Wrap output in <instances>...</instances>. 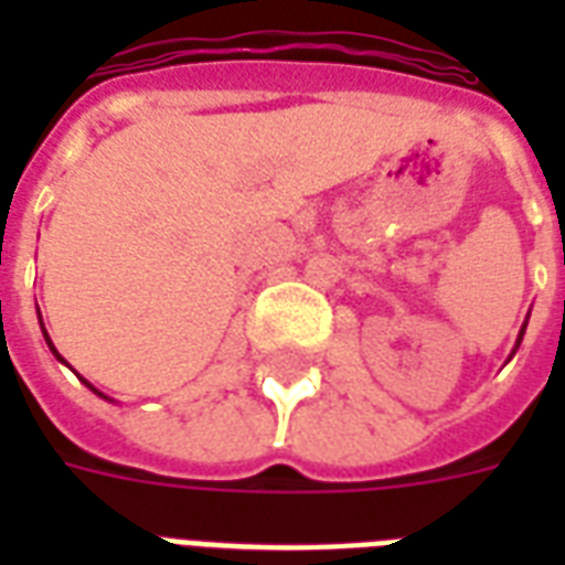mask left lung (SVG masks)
I'll return each instance as SVG.
<instances>
[{"label": "left lung", "instance_id": "8db88e82", "mask_svg": "<svg viewBox=\"0 0 565 565\" xmlns=\"http://www.w3.org/2000/svg\"><path fill=\"white\" fill-rule=\"evenodd\" d=\"M527 326V322H525ZM522 334H525V328H522V331H519V343H522ZM519 343H516V349H519Z\"/></svg>", "mask_w": 565, "mask_h": 565}]
</instances>
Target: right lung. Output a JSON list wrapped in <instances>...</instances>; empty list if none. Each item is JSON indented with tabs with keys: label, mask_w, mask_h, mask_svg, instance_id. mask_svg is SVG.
I'll list each match as a JSON object with an SVG mask.
<instances>
[{
	"label": "right lung",
	"mask_w": 565,
	"mask_h": 565,
	"mask_svg": "<svg viewBox=\"0 0 565 565\" xmlns=\"http://www.w3.org/2000/svg\"><path fill=\"white\" fill-rule=\"evenodd\" d=\"M40 326H43V322H40ZM43 337H46V343H49V349H52V354H55L57 361H61V363H66V361H64V358H61V354H57V349H55V345H52V340H49V334H46V331H43ZM82 381H84V377H82ZM84 384L90 386V390H93V393H96V395H102V393H99V390H96V386H93V384H90V381H84ZM102 398H108V395H102Z\"/></svg>",
	"instance_id": "right-lung-1"
}]
</instances>
